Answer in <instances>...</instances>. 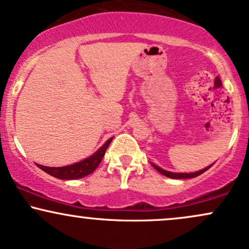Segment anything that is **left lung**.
<instances>
[{"mask_svg": "<svg viewBox=\"0 0 249 249\" xmlns=\"http://www.w3.org/2000/svg\"><path fill=\"white\" fill-rule=\"evenodd\" d=\"M152 166L156 168V170L158 171V172H160L161 174H164V176L168 177V178H173V179H190V178H196V177H198L201 173H204L205 171H207L208 168L212 166V165H211V166H207L206 168H204V170L198 171V172H193V173H174V172H168V171L162 170V168H160L159 166H157V165H154V164H152Z\"/></svg>", "mask_w": 249, "mask_h": 249, "instance_id": "left-lung-1", "label": "left lung"}]
</instances>
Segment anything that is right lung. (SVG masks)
I'll list each match as a JSON object with an SVG mask.
<instances>
[{"instance_id": "add662e5", "label": "right lung", "mask_w": 249, "mask_h": 249, "mask_svg": "<svg viewBox=\"0 0 249 249\" xmlns=\"http://www.w3.org/2000/svg\"><path fill=\"white\" fill-rule=\"evenodd\" d=\"M113 138H110L105 142L103 146L99 148L97 152H95L91 157L84 159V160L76 162V164L69 165V166H63V167H49V166H43V165L36 164L37 166L41 168L42 171L47 172L50 176L55 177L58 179H67V180H72V179H81L83 177L89 176L90 173H92L93 171L98 167V165L101 164L103 157H104L105 151L110 145L111 141Z\"/></svg>"}]
</instances>
